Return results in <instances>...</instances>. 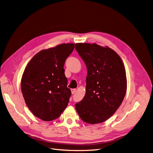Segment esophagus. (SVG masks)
<instances>
[{
    "label": "esophagus",
    "mask_w": 153,
    "mask_h": 153,
    "mask_svg": "<svg viewBox=\"0 0 153 153\" xmlns=\"http://www.w3.org/2000/svg\"><path fill=\"white\" fill-rule=\"evenodd\" d=\"M71 93H72L73 94L75 93V92L76 91V89H71Z\"/></svg>",
    "instance_id": "1"
}]
</instances>
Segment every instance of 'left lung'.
<instances>
[{
	"label": "left lung",
	"instance_id": "1",
	"mask_svg": "<svg viewBox=\"0 0 153 153\" xmlns=\"http://www.w3.org/2000/svg\"><path fill=\"white\" fill-rule=\"evenodd\" d=\"M75 49L88 70L86 94L76 103V110L86 123H102L118 109L126 93L124 65L120 56L108 47L76 43Z\"/></svg>",
	"mask_w": 153,
	"mask_h": 153
}]
</instances>
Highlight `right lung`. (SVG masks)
<instances>
[{
	"instance_id": "right-lung-1",
	"label": "right lung",
	"mask_w": 153,
	"mask_h": 153,
	"mask_svg": "<svg viewBox=\"0 0 153 153\" xmlns=\"http://www.w3.org/2000/svg\"><path fill=\"white\" fill-rule=\"evenodd\" d=\"M73 43L59 44L37 53L26 65L21 89L26 105L44 121L56 119L67 107L71 96L64 64L73 52Z\"/></svg>"
}]
</instances>
